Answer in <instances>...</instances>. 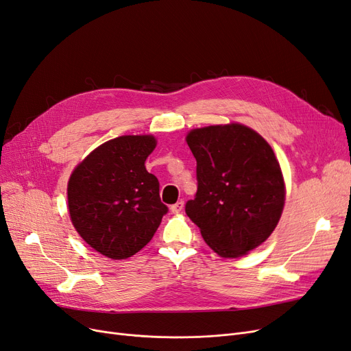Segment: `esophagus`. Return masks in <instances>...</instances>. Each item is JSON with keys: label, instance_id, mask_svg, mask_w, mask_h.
Masks as SVG:
<instances>
[{"label": "esophagus", "instance_id": "esophagus-1", "mask_svg": "<svg viewBox=\"0 0 351 351\" xmlns=\"http://www.w3.org/2000/svg\"><path fill=\"white\" fill-rule=\"evenodd\" d=\"M170 209H171V212H173V213H180V212H183V209H184V202H183V200H180V202L174 203Z\"/></svg>", "mask_w": 351, "mask_h": 351}]
</instances>
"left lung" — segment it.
Masks as SVG:
<instances>
[{"label":"left lung","instance_id":"8db88e82","mask_svg":"<svg viewBox=\"0 0 351 351\" xmlns=\"http://www.w3.org/2000/svg\"><path fill=\"white\" fill-rule=\"evenodd\" d=\"M197 193L186 213L222 257L237 258L270 237L285 204V181L270 145L244 125L191 130Z\"/></svg>","mask_w":351,"mask_h":351}]
</instances>
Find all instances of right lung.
<instances>
[{
  "label": "right lung",
  "mask_w": 351,
  "mask_h": 351,
  "mask_svg": "<svg viewBox=\"0 0 351 351\" xmlns=\"http://www.w3.org/2000/svg\"><path fill=\"white\" fill-rule=\"evenodd\" d=\"M154 136H119L94 149L68 183L71 221L86 243L113 260L132 257L152 239L168 208L145 161Z\"/></svg>",
  "instance_id": "obj_1"
}]
</instances>
